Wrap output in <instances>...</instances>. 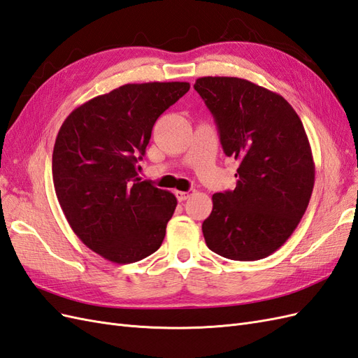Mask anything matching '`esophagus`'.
<instances>
[{"mask_svg": "<svg viewBox=\"0 0 358 358\" xmlns=\"http://www.w3.org/2000/svg\"><path fill=\"white\" fill-rule=\"evenodd\" d=\"M175 194H176L179 201H185L191 196V192H188V191H176Z\"/></svg>", "mask_w": 358, "mask_h": 358, "instance_id": "obj_1", "label": "esophagus"}]
</instances>
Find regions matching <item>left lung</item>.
Segmentation results:
<instances>
[{"label":"left lung","instance_id":"left-lung-1","mask_svg":"<svg viewBox=\"0 0 358 358\" xmlns=\"http://www.w3.org/2000/svg\"><path fill=\"white\" fill-rule=\"evenodd\" d=\"M227 157L239 159L234 191L212 196L206 245L231 260H259L282 247L310 200L315 162L298 114L283 96L234 76L194 84Z\"/></svg>","mask_w":358,"mask_h":358}]
</instances>
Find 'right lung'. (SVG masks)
<instances>
[{"label": "right lung", "mask_w": 358, "mask_h": 358, "mask_svg": "<svg viewBox=\"0 0 358 358\" xmlns=\"http://www.w3.org/2000/svg\"><path fill=\"white\" fill-rule=\"evenodd\" d=\"M188 83L124 84L75 108L52 153V179L67 223L94 253L132 264L161 247L178 200L141 180L143 159L159 115Z\"/></svg>", "instance_id": "add662e5"}]
</instances>
